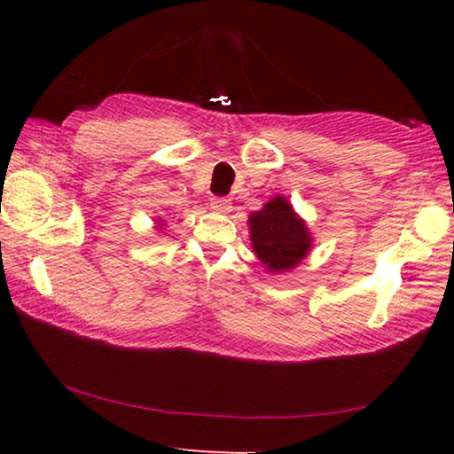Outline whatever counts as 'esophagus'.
Here are the masks:
<instances>
[{"label":"esophagus","mask_w":454,"mask_h":454,"mask_svg":"<svg viewBox=\"0 0 454 454\" xmlns=\"http://www.w3.org/2000/svg\"><path fill=\"white\" fill-rule=\"evenodd\" d=\"M208 207H210V210H215V213L225 215V213H229V210H231V200H229V198L215 196V198H210Z\"/></svg>","instance_id":"34e87169"}]
</instances>
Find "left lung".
I'll return each instance as SVG.
<instances>
[{"label": "left lung", "instance_id": "8db88e82", "mask_svg": "<svg viewBox=\"0 0 454 454\" xmlns=\"http://www.w3.org/2000/svg\"><path fill=\"white\" fill-rule=\"evenodd\" d=\"M247 227L254 254L272 275L294 270L314 246L306 221L285 196H275L247 216Z\"/></svg>", "mask_w": 454, "mask_h": 454}]
</instances>
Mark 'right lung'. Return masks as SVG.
Wrapping results in <instances>:
<instances>
[{
  "label": "right lung",
  "instance_id": "right-lung-1",
  "mask_svg": "<svg viewBox=\"0 0 454 454\" xmlns=\"http://www.w3.org/2000/svg\"><path fill=\"white\" fill-rule=\"evenodd\" d=\"M165 227V221L163 219H157V231H160V229Z\"/></svg>",
  "mask_w": 454,
  "mask_h": 454
}]
</instances>
